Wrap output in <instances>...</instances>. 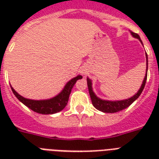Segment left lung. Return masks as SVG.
<instances>
[{"instance_id": "left-lung-1", "label": "left lung", "mask_w": 159, "mask_h": 159, "mask_svg": "<svg viewBox=\"0 0 159 159\" xmlns=\"http://www.w3.org/2000/svg\"><path fill=\"white\" fill-rule=\"evenodd\" d=\"M130 34L134 38L138 39L141 42V43L143 44L142 40L140 39V37H139L138 34L134 33L132 31H130ZM146 65H147V67H146L145 77L143 78L142 85H141L140 88L138 91V92L135 93V95H134L133 97H129L128 99L121 100V101H107V100H103L99 98L93 92L92 80L90 79L89 77H87V86H88V90H89L90 97H91V99H92V105L94 106L95 108L97 109L98 111L104 112V113H116V112L122 111L124 109L127 108L128 106H130L135 100L138 99L139 97L140 96L142 92H143L144 86H145L146 80H147V72H148V55L147 54H146Z\"/></svg>"}]
</instances>
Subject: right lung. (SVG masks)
I'll return each mask as SVG.
<instances>
[{
  "label": "right lung",
  "instance_id": "right-lung-1",
  "mask_svg": "<svg viewBox=\"0 0 159 159\" xmlns=\"http://www.w3.org/2000/svg\"><path fill=\"white\" fill-rule=\"evenodd\" d=\"M82 77L81 75L73 77L69 82L66 83L63 89L60 93H58L53 98L46 100L27 99L20 96L18 92H16L13 87H11L14 95L17 97V99L33 111L39 114H43V115H52V114L59 112L65 108L69 99V95L72 92V87L77 80L82 79Z\"/></svg>",
  "mask_w": 159,
  "mask_h": 159
}]
</instances>
